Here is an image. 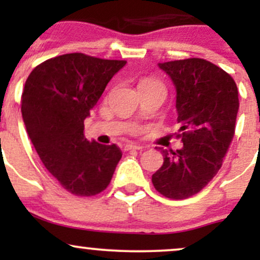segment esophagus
Here are the masks:
<instances>
[{"label":"esophagus","mask_w":260,"mask_h":260,"mask_svg":"<svg viewBox=\"0 0 260 260\" xmlns=\"http://www.w3.org/2000/svg\"><path fill=\"white\" fill-rule=\"evenodd\" d=\"M140 149H143V147H140V145H137V144H126L123 147V150L124 151H129V150H140Z\"/></svg>","instance_id":"esophagus-1"}]
</instances>
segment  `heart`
I'll return each mask as SVG.
<instances>
[{
    "instance_id": "b5f03b06",
    "label": "heart",
    "mask_w": 260,
    "mask_h": 260,
    "mask_svg": "<svg viewBox=\"0 0 260 260\" xmlns=\"http://www.w3.org/2000/svg\"><path fill=\"white\" fill-rule=\"evenodd\" d=\"M139 86H160V88L165 89V86L161 82L156 79H151V78H148V79H144L142 83H140Z\"/></svg>"
}]
</instances>
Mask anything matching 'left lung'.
I'll return each instance as SVG.
<instances>
[{"label":"left lung","instance_id":"1","mask_svg":"<svg viewBox=\"0 0 260 260\" xmlns=\"http://www.w3.org/2000/svg\"><path fill=\"white\" fill-rule=\"evenodd\" d=\"M176 86V109L183 147L164 150V164L151 177L155 189L170 199L197 194L222 165L235 136L238 90L234 78L203 58L159 63Z\"/></svg>","mask_w":260,"mask_h":260}]
</instances>
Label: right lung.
<instances>
[{"instance_id": "1", "label": "right lung", "mask_w": 260, "mask_h": 260, "mask_svg": "<svg viewBox=\"0 0 260 260\" xmlns=\"http://www.w3.org/2000/svg\"><path fill=\"white\" fill-rule=\"evenodd\" d=\"M74 52L40 63L26 79L22 116L44 166L64 189L91 197L106 189L122 153L84 137V120L126 64Z\"/></svg>"}]
</instances>
